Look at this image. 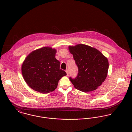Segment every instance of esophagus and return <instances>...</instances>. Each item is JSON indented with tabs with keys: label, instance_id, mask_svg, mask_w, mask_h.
Listing matches in <instances>:
<instances>
[{
	"label": "esophagus",
	"instance_id": "esophagus-1",
	"mask_svg": "<svg viewBox=\"0 0 132 132\" xmlns=\"http://www.w3.org/2000/svg\"><path fill=\"white\" fill-rule=\"evenodd\" d=\"M66 73H67V76H69V71H68V70H67V71H66Z\"/></svg>",
	"mask_w": 132,
	"mask_h": 132
}]
</instances>
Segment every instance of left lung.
<instances>
[{
  "mask_svg": "<svg viewBox=\"0 0 132 132\" xmlns=\"http://www.w3.org/2000/svg\"><path fill=\"white\" fill-rule=\"evenodd\" d=\"M78 73L75 78L70 77L75 88L83 92L93 91L101 85L108 73V59L97 49L90 46L79 44L70 46Z\"/></svg>",
  "mask_w": 132,
  "mask_h": 132,
  "instance_id": "1",
  "label": "left lung"
}]
</instances>
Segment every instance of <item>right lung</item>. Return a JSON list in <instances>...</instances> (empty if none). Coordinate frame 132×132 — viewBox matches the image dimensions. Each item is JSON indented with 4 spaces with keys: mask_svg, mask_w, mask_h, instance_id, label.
Returning <instances> with one entry per match:
<instances>
[{
    "mask_svg": "<svg viewBox=\"0 0 132 132\" xmlns=\"http://www.w3.org/2000/svg\"><path fill=\"white\" fill-rule=\"evenodd\" d=\"M56 51L43 47L30 53L22 66V73L28 85L43 94L54 91L59 80L67 75L60 69V62L55 58Z\"/></svg>",
    "mask_w": 132,
    "mask_h": 132,
    "instance_id": "1",
    "label": "right lung"
}]
</instances>
